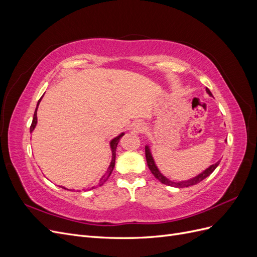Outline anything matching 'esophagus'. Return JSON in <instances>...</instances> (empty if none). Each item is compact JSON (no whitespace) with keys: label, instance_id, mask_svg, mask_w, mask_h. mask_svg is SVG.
<instances>
[{"label":"esophagus","instance_id":"34e87169","mask_svg":"<svg viewBox=\"0 0 257 257\" xmlns=\"http://www.w3.org/2000/svg\"><path fill=\"white\" fill-rule=\"evenodd\" d=\"M145 123L144 122H136V123H134V125H133V127H132V130H133V132L134 133H142V132H144L145 131Z\"/></svg>","mask_w":257,"mask_h":257}]
</instances>
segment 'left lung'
Instances as JSON below:
<instances>
[{
	"mask_svg": "<svg viewBox=\"0 0 257 257\" xmlns=\"http://www.w3.org/2000/svg\"><path fill=\"white\" fill-rule=\"evenodd\" d=\"M206 92L208 93V94L210 95V96H212V94H211V92H210V90L208 89V88H206ZM226 142V141H225ZM145 150H146V159H147V164H148V167H149V169L151 170V173L153 174V176L158 179V180L160 181V182H162L163 184H166V185H169V186H174V188H186V186H191V185H195V184H197V183H199L200 181H203L204 179H206L208 176H210L211 175L213 172H214V169L219 166V164H220V162L221 161H217L215 164H213V165H211V166H209L208 168H206L204 172H201L200 174H198L197 176H195V177H193V178H190V179H188V180H182V181H172L170 180V179H168L167 177H165L164 175H163L161 172H160V169L158 168V166H157V164H155V161H154V159H153V157H152V153H151V149H150V146L149 145H147L146 146V148H145Z\"/></svg>",
	"mask_w": 257,
	"mask_h": 257,
	"instance_id": "1",
	"label": "left lung"
}]
</instances>
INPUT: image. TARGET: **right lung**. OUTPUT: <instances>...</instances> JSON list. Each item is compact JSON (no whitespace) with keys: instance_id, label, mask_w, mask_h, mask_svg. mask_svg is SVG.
<instances>
[{"instance_id":"right-lung-1","label":"right lung","mask_w":257,"mask_h":257,"mask_svg":"<svg viewBox=\"0 0 257 257\" xmlns=\"http://www.w3.org/2000/svg\"><path fill=\"white\" fill-rule=\"evenodd\" d=\"M41 100H42V98H40V100H38V103H37L36 109H35V112H34V115H33V121H32V124H31V127H30V133H32V132H33V131H34V128H35V126H36V124H37V109H38V105H40ZM123 135H124V133H121V134H119L118 136L114 137L113 139H111V141H110L109 146H110L111 153H112V158H111L110 165H109V167H108V169H107V172L105 173V175H104L102 178H100V180L98 181V183H97V185H96V186L103 185V184L108 180V178L110 177V175H111V173H112V170H113V167H114L116 146H118V144H119V142H120V139H121V137H122ZM61 188H63L64 190H67L66 188H64V186H61ZM93 188H95V186H93ZM93 188H92V189H93Z\"/></svg>"}]
</instances>
